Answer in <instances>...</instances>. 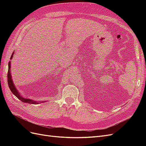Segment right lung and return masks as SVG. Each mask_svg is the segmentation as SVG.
Wrapping results in <instances>:
<instances>
[{"instance_id":"1","label":"right lung","mask_w":146,"mask_h":146,"mask_svg":"<svg viewBox=\"0 0 146 146\" xmlns=\"http://www.w3.org/2000/svg\"><path fill=\"white\" fill-rule=\"evenodd\" d=\"M13 54H14V52L13 53L11 56V58L10 60H11L13 58ZM11 61H10L9 63H8V76H7V80H8V86H9L10 89L11 90V91L12 92V93L14 94L17 99H19L20 100H21L22 102H23L24 103H27V104H39L40 103H44L46 101H37V100H34L33 99H29L27 98H24V97L22 96L20 92L18 91L16 89V88L15 85L14 83H13V79H12V77H11Z\"/></svg>"}]
</instances>
